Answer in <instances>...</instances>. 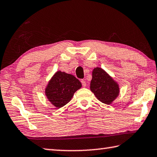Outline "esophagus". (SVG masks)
Returning <instances> with one entry per match:
<instances>
[{
	"instance_id": "34e87169",
	"label": "esophagus",
	"mask_w": 157,
	"mask_h": 157,
	"mask_svg": "<svg viewBox=\"0 0 157 157\" xmlns=\"http://www.w3.org/2000/svg\"><path fill=\"white\" fill-rule=\"evenodd\" d=\"M81 82H82V86H83V87H85V86H86V82H85V80H83V79H82Z\"/></svg>"
}]
</instances>
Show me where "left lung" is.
Returning a JSON list of instances; mask_svg holds the SVG:
<instances>
[{"instance_id": "8db88e82", "label": "left lung", "mask_w": 157, "mask_h": 157, "mask_svg": "<svg viewBox=\"0 0 157 157\" xmlns=\"http://www.w3.org/2000/svg\"><path fill=\"white\" fill-rule=\"evenodd\" d=\"M90 89L98 100L106 105L111 104L120 94L118 82L100 67L93 70Z\"/></svg>"}]
</instances>
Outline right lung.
Wrapping results in <instances>:
<instances>
[{
    "mask_svg": "<svg viewBox=\"0 0 157 157\" xmlns=\"http://www.w3.org/2000/svg\"><path fill=\"white\" fill-rule=\"evenodd\" d=\"M81 87V82L75 76L58 71L48 82L45 95L54 107L61 108L70 102Z\"/></svg>",
    "mask_w": 157,
    "mask_h": 157,
    "instance_id": "add662e5",
    "label": "right lung"
}]
</instances>
